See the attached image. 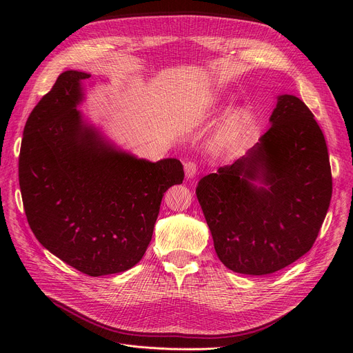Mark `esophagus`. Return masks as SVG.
<instances>
[{
    "instance_id": "esophagus-1",
    "label": "esophagus",
    "mask_w": 353,
    "mask_h": 353,
    "mask_svg": "<svg viewBox=\"0 0 353 353\" xmlns=\"http://www.w3.org/2000/svg\"><path fill=\"white\" fill-rule=\"evenodd\" d=\"M184 173H186L188 179H192L197 174V163L196 161H186L184 163Z\"/></svg>"
}]
</instances>
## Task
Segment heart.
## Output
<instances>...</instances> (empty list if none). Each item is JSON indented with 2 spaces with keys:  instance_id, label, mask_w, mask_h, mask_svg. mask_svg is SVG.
I'll use <instances>...</instances> for the list:
<instances>
[{
  "instance_id": "obj_1",
  "label": "heart",
  "mask_w": 353,
  "mask_h": 353,
  "mask_svg": "<svg viewBox=\"0 0 353 353\" xmlns=\"http://www.w3.org/2000/svg\"><path fill=\"white\" fill-rule=\"evenodd\" d=\"M240 124V116L236 113V111H232V113L228 114V117L225 119L223 121V127H221V136H220V140L225 141L228 140Z\"/></svg>"
}]
</instances>
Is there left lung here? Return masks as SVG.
Masks as SVG:
<instances>
[{
	"mask_svg": "<svg viewBox=\"0 0 353 353\" xmlns=\"http://www.w3.org/2000/svg\"><path fill=\"white\" fill-rule=\"evenodd\" d=\"M270 123L245 157L196 188L219 259L243 274L274 273L309 252L332 197L326 141L307 105L279 96ZM256 178L270 188L253 187Z\"/></svg>",
	"mask_w": 353,
	"mask_h": 353,
	"instance_id": "obj_1",
	"label": "left lung"
}]
</instances>
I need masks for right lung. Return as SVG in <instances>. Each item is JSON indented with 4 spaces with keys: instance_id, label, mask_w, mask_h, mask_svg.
<instances>
[{
    "instance_id": "obj_1",
    "label": "right lung",
    "mask_w": 353,
    "mask_h": 353,
    "mask_svg": "<svg viewBox=\"0 0 353 353\" xmlns=\"http://www.w3.org/2000/svg\"><path fill=\"white\" fill-rule=\"evenodd\" d=\"M90 74L65 71L31 111L18 179L37 240L88 276L137 265L165 190L184 179L176 159L140 160L105 144L76 105Z\"/></svg>"
}]
</instances>
